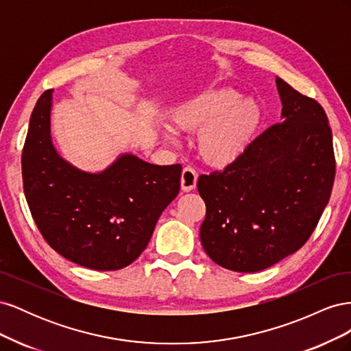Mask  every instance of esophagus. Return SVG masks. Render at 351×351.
Segmentation results:
<instances>
[{
  "mask_svg": "<svg viewBox=\"0 0 351 351\" xmlns=\"http://www.w3.org/2000/svg\"><path fill=\"white\" fill-rule=\"evenodd\" d=\"M197 183V173L192 167H184L182 173V190L183 192H190L196 187Z\"/></svg>",
  "mask_w": 351,
  "mask_h": 351,
  "instance_id": "obj_1",
  "label": "esophagus"
}]
</instances>
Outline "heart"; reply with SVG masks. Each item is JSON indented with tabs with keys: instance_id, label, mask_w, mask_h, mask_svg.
<instances>
[{
	"instance_id": "1",
	"label": "heart",
	"mask_w": 351,
	"mask_h": 351,
	"mask_svg": "<svg viewBox=\"0 0 351 351\" xmlns=\"http://www.w3.org/2000/svg\"><path fill=\"white\" fill-rule=\"evenodd\" d=\"M173 123L178 130L199 132L200 156L214 167L234 164L249 152L262 124L259 105L232 89H208L183 101L173 111ZM164 136L176 142L178 132L164 127Z\"/></svg>"
}]
</instances>
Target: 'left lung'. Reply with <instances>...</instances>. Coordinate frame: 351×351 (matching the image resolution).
Instances as JSON below:
<instances>
[{
    "mask_svg": "<svg viewBox=\"0 0 351 351\" xmlns=\"http://www.w3.org/2000/svg\"><path fill=\"white\" fill-rule=\"evenodd\" d=\"M278 124L224 171L200 176L206 205L200 241L219 267L258 272L299 250L328 204L335 177L332 133L315 99L277 77Z\"/></svg>",
    "mask_w": 351,
    "mask_h": 351,
    "instance_id": "obj_1",
    "label": "left lung"
}]
</instances>
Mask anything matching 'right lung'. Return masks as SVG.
<instances>
[{"label":"right lung","mask_w":351,"mask_h":351,"mask_svg":"<svg viewBox=\"0 0 351 351\" xmlns=\"http://www.w3.org/2000/svg\"><path fill=\"white\" fill-rule=\"evenodd\" d=\"M52 89L30 115L22 154L29 209L61 256L95 271H117L141 256L156 221L180 190L182 165L123 154L101 173L82 171L51 139Z\"/></svg>","instance_id":"right-lung-1"}]
</instances>
